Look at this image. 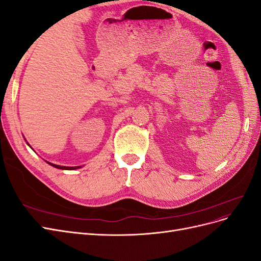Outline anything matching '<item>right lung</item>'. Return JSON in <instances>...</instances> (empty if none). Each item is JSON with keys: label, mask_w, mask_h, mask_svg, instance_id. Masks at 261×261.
Instances as JSON below:
<instances>
[{"label": "right lung", "mask_w": 261, "mask_h": 261, "mask_svg": "<svg viewBox=\"0 0 261 261\" xmlns=\"http://www.w3.org/2000/svg\"><path fill=\"white\" fill-rule=\"evenodd\" d=\"M48 163L50 165H52V167L57 168V169H61V170H76L78 168H81V167H62V165H57V164H53V163H50V162H48Z\"/></svg>", "instance_id": "add662e5"}]
</instances>
